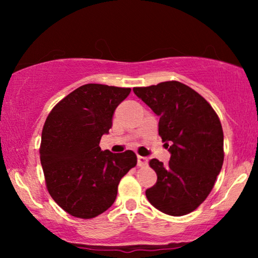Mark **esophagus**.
Returning <instances> with one entry per match:
<instances>
[{
  "instance_id": "1",
  "label": "esophagus",
  "mask_w": 258,
  "mask_h": 258,
  "mask_svg": "<svg viewBox=\"0 0 258 258\" xmlns=\"http://www.w3.org/2000/svg\"><path fill=\"white\" fill-rule=\"evenodd\" d=\"M148 164V158L144 156H137V165L139 167H146Z\"/></svg>"
}]
</instances>
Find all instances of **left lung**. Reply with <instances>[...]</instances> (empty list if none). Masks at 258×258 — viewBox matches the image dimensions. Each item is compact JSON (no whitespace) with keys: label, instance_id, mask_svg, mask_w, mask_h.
<instances>
[{"label":"left lung","instance_id":"1","mask_svg":"<svg viewBox=\"0 0 258 258\" xmlns=\"http://www.w3.org/2000/svg\"><path fill=\"white\" fill-rule=\"evenodd\" d=\"M133 90L160 116L158 135L171 154L167 165L150 160L157 182L146 190L147 199L170 216L191 213L206 201L223 165L220 118L206 98L178 81Z\"/></svg>","mask_w":258,"mask_h":258}]
</instances>
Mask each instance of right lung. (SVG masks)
<instances>
[{"mask_svg":"<svg viewBox=\"0 0 258 258\" xmlns=\"http://www.w3.org/2000/svg\"><path fill=\"white\" fill-rule=\"evenodd\" d=\"M130 88L89 83L58 102L45 119L40 147L45 186L74 217L89 220L115 202L118 183L137 164L136 154L102 151L117 105Z\"/></svg>","mask_w":258,"mask_h":258,"instance_id":"1","label":"right lung"}]
</instances>
